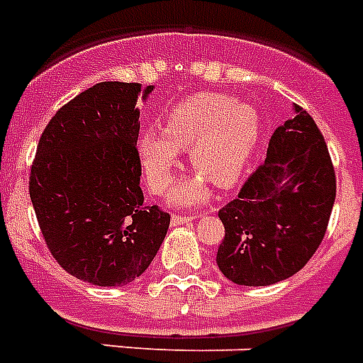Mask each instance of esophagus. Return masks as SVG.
I'll list each match as a JSON object with an SVG mask.
<instances>
[{
  "mask_svg": "<svg viewBox=\"0 0 363 363\" xmlns=\"http://www.w3.org/2000/svg\"><path fill=\"white\" fill-rule=\"evenodd\" d=\"M194 219H196V216H173L172 225L173 227H177V225L190 223V221H194Z\"/></svg>",
  "mask_w": 363,
  "mask_h": 363,
  "instance_id": "esophagus-1",
  "label": "esophagus"
}]
</instances>
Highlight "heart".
I'll return each mask as SVG.
<instances>
[{
	"instance_id": "b5f03b06",
	"label": "heart",
	"mask_w": 363,
	"mask_h": 363,
	"mask_svg": "<svg viewBox=\"0 0 363 363\" xmlns=\"http://www.w3.org/2000/svg\"><path fill=\"white\" fill-rule=\"evenodd\" d=\"M258 136L260 116L255 106L225 94H196L167 112L162 135L153 130L142 135L140 162L149 188L162 194L172 184L179 153L188 151L191 167L214 186L227 190L242 177ZM204 179L190 177L179 182L172 194L173 203L199 205L208 199Z\"/></svg>"
}]
</instances>
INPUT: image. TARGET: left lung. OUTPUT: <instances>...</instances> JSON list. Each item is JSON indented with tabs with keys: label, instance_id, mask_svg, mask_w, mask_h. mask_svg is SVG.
<instances>
[{
	"label": "left lung",
	"instance_id": "8db88e82",
	"mask_svg": "<svg viewBox=\"0 0 363 363\" xmlns=\"http://www.w3.org/2000/svg\"><path fill=\"white\" fill-rule=\"evenodd\" d=\"M273 133L266 162L218 216L219 271L240 286L290 279L318 251L336 199V175L315 121L301 106Z\"/></svg>",
	"mask_w": 363,
	"mask_h": 363
}]
</instances>
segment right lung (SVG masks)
<instances>
[{
    "instance_id": "right-lung-1",
    "label": "right lung",
    "mask_w": 363,
    "mask_h": 363,
    "mask_svg": "<svg viewBox=\"0 0 363 363\" xmlns=\"http://www.w3.org/2000/svg\"><path fill=\"white\" fill-rule=\"evenodd\" d=\"M153 86L105 81L64 105L36 147L29 196L51 251L94 286L138 279L166 238L169 214L140 188L138 101Z\"/></svg>"
}]
</instances>
